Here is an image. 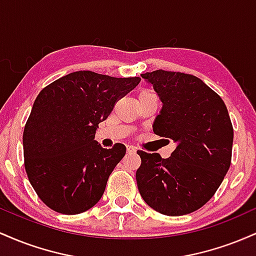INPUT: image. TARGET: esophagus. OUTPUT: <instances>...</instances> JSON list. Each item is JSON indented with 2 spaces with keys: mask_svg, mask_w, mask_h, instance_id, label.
Returning a JSON list of instances; mask_svg holds the SVG:
<instances>
[{
  "mask_svg": "<svg viewBox=\"0 0 256 256\" xmlns=\"http://www.w3.org/2000/svg\"><path fill=\"white\" fill-rule=\"evenodd\" d=\"M126 150H128V152H130V154H134V152H137V148L134 146H126Z\"/></svg>",
  "mask_w": 256,
  "mask_h": 256,
  "instance_id": "esophagus-1",
  "label": "esophagus"
}]
</instances>
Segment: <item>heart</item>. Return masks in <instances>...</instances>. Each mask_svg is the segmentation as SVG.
Returning <instances> with one entry per match:
<instances>
[{
	"label": "heart",
	"instance_id": "obj_1",
	"mask_svg": "<svg viewBox=\"0 0 256 256\" xmlns=\"http://www.w3.org/2000/svg\"><path fill=\"white\" fill-rule=\"evenodd\" d=\"M142 94H149V92H148V91H144V92H142Z\"/></svg>",
	"mask_w": 256,
	"mask_h": 256
}]
</instances>
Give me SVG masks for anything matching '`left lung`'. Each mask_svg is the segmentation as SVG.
<instances>
[{
  "label": "left lung",
  "instance_id": "8db88e82",
  "mask_svg": "<svg viewBox=\"0 0 256 256\" xmlns=\"http://www.w3.org/2000/svg\"><path fill=\"white\" fill-rule=\"evenodd\" d=\"M162 102L152 131L177 146L168 158L138 150L137 186L156 212L198 210L216 194L231 165L234 128L222 98L195 76L158 70L140 74Z\"/></svg>",
  "mask_w": 256,
  "mask_h": 256
}]
</instances>
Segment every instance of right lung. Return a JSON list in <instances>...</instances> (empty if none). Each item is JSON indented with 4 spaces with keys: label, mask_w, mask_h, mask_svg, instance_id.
<instances>
[{
    "label": "right lung",
    "mask_w": 256,
    "mask_h": 256,
    "mask_svg": "<svg viewBox=\"0 0 256 256\" xmlns=\"http://www.w3.org/2000/svg\"><path fill=\"white\" fill-rule=\"evenodd\" d=\"M140 82L78 71L38 94L22 134L25 170L38 198L52 210L83 213L102 198L126 146L102 148L96 130Z\"/></svg>",
    "instance_id": "right-lung-1"
}]
</instances>
